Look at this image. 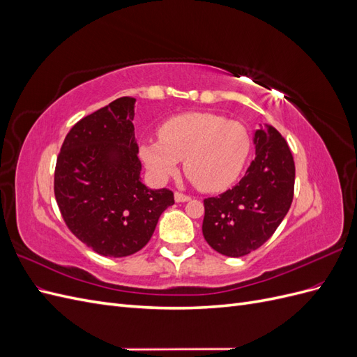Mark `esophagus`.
<instances>
[{
	"instance_id": "1",
	"label": "esophagus",
	"mask_w": 357,
	"mask_h": 357,
	"mask_svg": "<svg viewBox=\"0 0 357 357\" xmlns=\"http://www.w3.org/2000/svg\"><path fill=\"white\" fill-rule=\"evenodd\" d=\"M174 198H176L177 202H188V201H190V197L185 195V193H181V192H176L174 193Z\"/></svg>"
}]
</instances>
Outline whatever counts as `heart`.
<instances>
[{"label":"heart","mask_w":357,"mask_h":357,"mask_svg":"<svg viewBox=\"0 0 357 357\" xmlns=\"http://www.w3.org/2000/svg\"><path fill=\"white\" fill-rule=\"evenodd\" d=\"M247 128L214 113H186L168 119L159 139L139 146V156L159 180L174 176L185 160L188 178L199 190L220 192L238 178L250 155Z\"/></svg>","instance_id":"b5f03b06"}]
</instances>
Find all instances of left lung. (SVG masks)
<instances>
[{"instance_id": "left-lung-1", "label": "left lung", "mask_w": 357, "mask_h": 357, "mask_svg": "<svg viewBox=\"0 0 357 357\" xmlns=\"http://www.w3.org/2000/svg\"><path fill=\"white\" fill-rule=\"evenodd\" d=\"M255 144L256 158L238 185L204 199V238L229 257L245 256L265 244L294 201L295 162L286 139L266 126L255 132Z\"/></svg>"}]
</instances>
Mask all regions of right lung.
Segmentation results:
<instances>
[{
	"instance_id": "add662e5",
	"label": "right lung",
	"mask_w": 357,
	"mask_h": 357,
	"mask_svg": "<svg viewBox=\"0 0 357 357\" xmlns=\"http://www.w3.org/2000/svg\"><path fill=\"white\" fill-rule=\"evenodd\" d=\"M135 98L122 96L75 123L55 167V198L77 238L105 257L134 255L149 243L159 215L174 204L169 189L139 180Z\"/></svg>"
}]
</instances>
